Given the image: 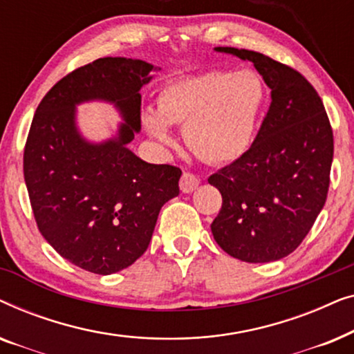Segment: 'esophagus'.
Wrapping results in <instances>:
<instances>
[{
  "label": "esophagus",
  "instance_id": "34e87169",
  "mask_svg": "<svg viewBox=\"0 0 354 354\" xmlns=\"http://www.w3.org/2000/svg\"><path fill=\"white\" fill-rule=\"evenodd\" d=\"M178 185H180V190L183 193H192L193 190H196L198 185H200V178L192 172H183Z\"/></svg>",
  "mask_w": 354,
  "mask_h": 354
}]
</instances>
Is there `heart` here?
Listing matches in <instances>:
<instances>
[{
    "label": "heart",
    "mask_w": 354,
    "mask_h": 354,
    "mask_svg": "<svg viewBox=\"0 0 354 354\" xmlns=\"http://www.w3.org/2000/svg\"><path fill=\"white\" fill-rule=\"evenodd\" d=\"M264 100L263 82L251 71H209L172 80L158 95V111L143 113L153 138L172 145L169 124L183 125L193 154L211 164L234 162L248 151Z\"/></svg>",
    "instance_id": "b5f03b06"
}]
</instances>
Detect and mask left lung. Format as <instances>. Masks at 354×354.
<instances>
[{
  "instance_id": "1",
  "label": "left lung",
  "mask_w": 354,
  "mask_h": 354,
  "mask_svg": "<svg viewBox=\"0 0 354 354\" xmlns=\"http://www.w3.org/2000/svg\"><path fill=\"white\" fill-rule=\"evenodd\" d=\"M216 51L253 62L272 101L248 151L207 178L222 195L211 230L227 254L270 263L298 248L326 205L332 127L321 96L299 72L256 51Z\"/></svg>"
}]
</instances>
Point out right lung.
<instances>
[{"instance_id": "obj_1", "label": "right lung", "mask_w": 354, "mask_h": 354, "mask_svg": "<svg viewBox=\"0 0 354 354\" xmlns=\"http://www.w3.org/2000/svg\"><path fill=\"white\" fill-rule=\"evenodd\" d=\"M148 62L100 57L57 82L38 104L24 149V178L38 230L69 263L108 275L132 266L151 240L164 203L178 195L182 171L149 164L127 145L142 129ZM108 100L123 115L114 139L91 144L75 106Z\"/></svg>"}]
</instances>
